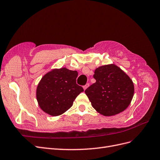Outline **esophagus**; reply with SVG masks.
I'll list each match as a JSON object with an SVG mask.
<instances>
[{
  "label": "esophagus",
  "instance_id": "34e87169",
  "mask_svg": "<svg viewBox=\"0 0 160 160\" xmlns=\"http://www.w3.org/2000/svg\"><path fill=\"white\" fill-rule=\"evenodd\" d=\"M89 83H87L85 85H84L83 86V89H84V90H85L86 89H87V88L88 87H89Z\"/></svg>",
  "mask_w": 160,
  "mask_h": 160
}]
</instances>
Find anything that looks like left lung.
Returning a JSON list of instances; mask_svg holds the SVG:
<instances>
[{
    "label": "left lung",
    "instance_id": "1",
    "mask_svg": "<svg viewBox=\"0 0 160 160\" xmlns=\"http://www.w3.org/2000/svg\"><path fill=\"white\" fill-rule=\"evenodd\" d=\"M96 82L85 91L96 111L104 116L124 111L133 98L132 81L114 64L101 66L95 71Z\"/></svg>",
    "mask_w": 160,
    "mask_h": 160
}]
</instances>
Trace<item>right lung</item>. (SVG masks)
Here are the masks:
<instances>
[{
  "instance_id": "add662e5",
  "label": "right lung",
  "mask_w": 160,
  "mask_h": 160,
  "mask_svg": "<svg viewBox=\"0 0 160 160\" xmlns=\"http://www.w3.org/2000/svg\"><path fill=\"white\" fill-rule=\"evenodd\" d=\"M78 73L67 68L55 69L42 78L36 90L40 107L46 113L56 117L73 105L82 87L76 83Z\"/></svg>"
}]
</instances>
